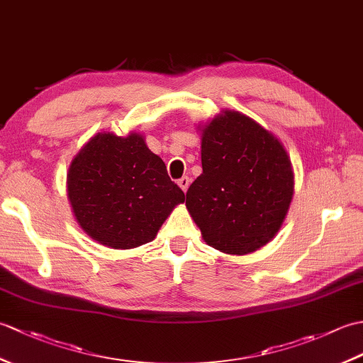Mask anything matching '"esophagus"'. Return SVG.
I'll return each mask as SVG.
<instances>
[{"label": "esophagus", "instance_id": "esophagus-1", "mask_svg": "<svg viewBox=\"0 0 363 363\" xmlns=\"http://www.w3.org/2000/svg\"><path fill=\"white\" fill-rule=\"evenodd\" d=\"M177 186H179V187H181V190L184 191V194H186L187 189H189V186H190V179H189L187 176H182L181 179L177 181Z\"/></svg>", "mask_w": 363, "mask_h": 363}]
</instances>
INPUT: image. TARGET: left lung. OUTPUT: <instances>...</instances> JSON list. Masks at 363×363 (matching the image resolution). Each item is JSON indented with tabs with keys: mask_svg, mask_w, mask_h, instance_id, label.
I'll return each mask as SVG.
<instances>
[{
	"mask_svg": "<svg viewBox=\"0 0 363 363\" xmlns=\"http://www.w3.org/2000/svg\"><path fill=\"white\" fill-rule=\"evenodd\" d=\"M198 130L203 173L187 190L190 217L212 248L233 256L257 251L289 212V154L272 130L238 111H223Z\"/></svg>",
	"mask_w": 363,
	"mask_h": 363,
	"instance_id": "obj_1",
	"label": "left lung"
}]
</instances>
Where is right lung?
Here are the masks:
<instances>
[{"label": "right lung", "mask_w": 363, "mask_h": 363, "mask_svg": "<svg viewBox=\"0 0 363 363\" xmlns=\"http://www.w3.org/2000/svg\"><path fill=\"white\" fill-rule=\"evenodd\" d=\"M67 195L74 218L91 240L130 250L154 240L184 191L146 146L145 137L98 133L72 160Z\"/></svg>", "instance_id": "1"}]
</instances>
